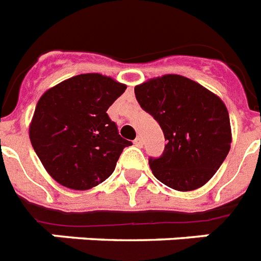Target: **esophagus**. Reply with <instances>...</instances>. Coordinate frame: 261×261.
I'll use <instances>...</instances> for the list:
<instances>
[{"label": "esophagus", "mask_w": 261, "mask_h": 261, "mask_svg": "<svg viewBox=\"0 0 261 261\" xmlns=\"http://www.w3.org/2000/svg\"><path fill=\"white\" fill-rule=\"evenodd\" d=\"M134 145L137 147H142L143 146V138H142V137H137V138L134 139Z\"/></svg>", "instance_id": "esophagus-1"}]
</instances>
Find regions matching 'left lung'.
<instances>
[{"label":"left lung","instance_id":"1","mask_svg":"<svg viewBox=\"0 0 261 261\" xmlns=\"http://www.w3.org/2000/svg\"><path fill=\"white\" fill-rule=\"evenodd\" d=\"M134 92L167 141L163 154L149 159L153 174L177 191L206 184L230 150V119L222 100L177 74L153 79Z\"/></svg>","mask_w":261,"mask_h":261}]
</instances>
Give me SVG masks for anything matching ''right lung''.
Instances as JSON below:
<instances>
[{"label": "right lung", "instance_id": "right-lung-1", "mask_svg": "<svg viewBox=\"0 0 261 261\" xmlns=\"http://www.w3.org/2000/svg\"><path fill=\"white\" fill-rule=\"evenodd\" d=\"M124 90V84L90 73L71 77L40 97L30 139L55 181L84 191L112 174L123 149L133 145L107 114Z\"/></svg>", "mask_w": 261, "mask_h": 261}]
</instances>
